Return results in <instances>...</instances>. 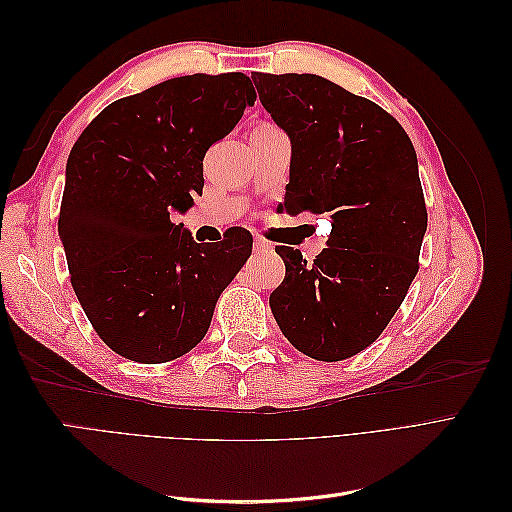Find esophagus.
<instances>
[{
	"mask_svg": "<svg viewBox=\"0 0 512 512\" xmlns=\"http://www.w3.org/2000/svg\"><path fill=\"white\" fill-rule=\"evenodd\" d=\"M254 252H271V243L262 237L254 239Z\"/></svg>",
	"mask_w": 512,
	"mask_h": 512,
	"instance_id": "34e87169",
	"label": "esophagus"
}]
</instances>
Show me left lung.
I'll list each match as a JSON object with an SVG mask.
<instances>
[{
	"label": "left lung",
	"mask_w": 512,
	"mask_h": 512,
	"mask_svg": "<svg viewBox=\"0 0 512 512\" xmlns=\"http://www.w3.org/2000/svg\"><path fill=\"white\" fill-rule=\"evenodd\" d=\"M252 81L292 145L284 209L331 220L312 265L275 247L286 277L271 312L299 352L344 361L376 342L418 271L427 209L416 151L393 115L322 76L254 72Z\"/></svg>",
	"instance_id": "left-lung-1"
}]
</instances>
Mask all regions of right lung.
I'll list each match as a JSON object with an SVG mask.
<instances>
[{
  "mask_svg": "<svg viewBox=\"0 0 512 512\" xmlns=\"http://www.w3.org/2000/svg\"><path fill=\"white\" fill-rule=\"evenodd\" d=\"M254 102L243 72L179 76L108 104L70 151L57 222L70 282L102 342L130 361L190 352L252 254L250 230L196 243L170 215L203 196L207 149Z\"/></svg>",
  "mask_w": 512,
  "mask_h": 512,
  "instance_id": "right-lung-1",
  "label": "right lung"
}]
</instances>
